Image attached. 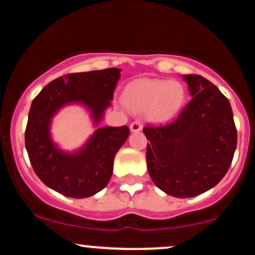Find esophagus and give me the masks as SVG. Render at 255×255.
Returning <instances> with one entry per match:
<instances>
[{
	"mask_svg": "<svg viewBox=\"0 0 255 255\" xmlns=\"http://www.w3.org/2000/svg\"><path fill=\"white\" fill-rule=\"evenodd\" d=\"M129 128H130L131 131L136 133V131H140L142 129V125H141V122H140V121H133L130 124Z\"/></svg>",
	"mask_w": 255,
	"mask_h": 255,
	"instance_id": "esophagus-1",
	"label": "esophagus"
}]
</instances>
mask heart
I'll list each match as a JSON object with an SVG mask.
<instances>
[{"instance_id": "heart-1", "label": "heart", "mask_w": 255, "mask_h": 255, "mask_svg": "<svg viewBox=\"0 0 255 255\" xmlns=\"http://www.w3.org/2000/svg\"><path fill=\"white\" fill-rule=\"evenodd\" d=\"M184 96L183 86L177 81L139 79L126 86L122 99L131 110H146L151 121L165 122L181 109Z\"/></svg>"}]
</instances>
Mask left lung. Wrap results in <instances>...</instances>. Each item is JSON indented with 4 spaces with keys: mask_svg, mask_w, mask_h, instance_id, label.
<instances>
[{
    "mask_svg": "<svg viewBox=\"0 0 255 255\" xmlns=\"http://www.w3.org/2000/svg\"><path fill=\"white\" fill-rule=\"evenodd\" d=\"M192 99L176 120L145 126L146 162L154 184L176 198L215 187L233 162L238 130L228 98L201 75H183Z\"/></svg>",
    "mask_w": 255,
    "mask_h": 255,
    "instance_id": "8db88e82",
    "label": "left lung"
}]
</instances>
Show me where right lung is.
<instances>
[{
    "label": "right lung",
    "mask_w": 255,
    "mask_h": 255,
    "mask_svg": "<svg viewBox=\"0 0 255 255\" xmlns=\"http://www.w3.org/2000/svg\"><path fill=\"white\" fill-rule=\"evenodd\" d=\"M121 69L72 73L46 85L31 104L25 130L28 158L38 177L51 189L69 198H87L107 186L114 158L129 135V128L102 127L81 150L66 153L50 137V122L63 105L89 108L96 124L111 104Z\"/></svg>",
    "instance_id": "1"
}]
</instances>
